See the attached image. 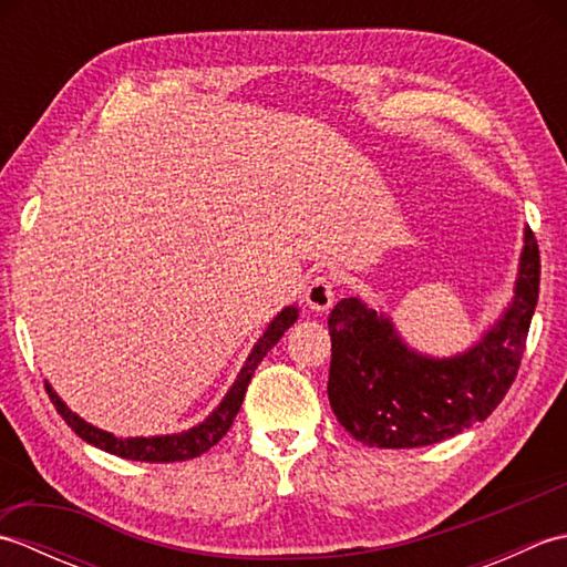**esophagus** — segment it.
I'll use <instances>...</instances> for the list:
<instances>
[{"instance_id":"obj_1","label":"esophagus","mask_w":567,"mask_h":567,"mask_svg":"<svg viewBox=\"0 0 567 567\" xmlns=\"http://www.w3.org/2000/svg\"><path fill=\"white\" fill-rule=\"evenodd\" d=\"M305 299H307L309 309L327 311L333 305V299H336V285H333L331 277L329 275H317L315 280L307 285Z\"/></svg>"}]
</instances>
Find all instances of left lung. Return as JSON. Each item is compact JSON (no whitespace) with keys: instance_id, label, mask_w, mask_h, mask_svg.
<instances>
[{"instance_id":"8db88e82","label":"left lung","mask_w":567,"mask_h":567,"mask_svg":"<svg viewBox=\"0 0 567 567\" xmlns=\"http://www.w3.org/2000/svg\"><path fill=\"white\" fill-rule=\"evenodd\" d=\"M540 256L532 228L514 299L465 353L429 358L412 351L394 323L348 297L331 309L329 402L355 441L375 449H419L485 421L516 380L538 302Z\"/></svg>"}]
</instances>
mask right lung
<instances>
[{"label":"right lung","instance_id":"obj_1","mask_svg":"<svg viewBox=\"0 0 567 567\" xmlns=\"http://www.w3.org/2000/svg\"><path fill=\"white\" fill-rule=\"evenodd\" d=\"M295 321H297V307H285L280 315L270 321V327L265 329L258 343L252 346L246 365L240 368L234 388L226 392L221 404L216 406L214 412L202 421V424L192 426L189 431H183V433H171V436H151V439H143V436L141 439H116L114 433H106L97 426H92L84 419H80L75 412H70L65 402L60 400L48 382H45V392H48V396H51V402L58 409V414L65 419V424L75 431L82 441L97 445V449H102L106 453L118 455V457H128V461H141V463L189 461V457L207 453L212 445H216L226 436V431L231 429L240 404H244V396H246L252 372H256L260 360L268 355L270 348L282 339V333L290 329Z\"/></svg>","mask_w":567,"mask_h":567}]
</instances>
